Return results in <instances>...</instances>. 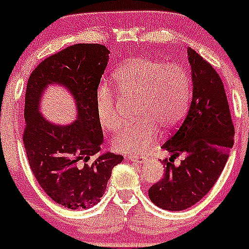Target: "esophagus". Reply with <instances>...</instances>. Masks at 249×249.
<instances>
[{"label": "esophagus", "instance_id": "obj_1", "mask_svg": "<svg viewBox=\"0 0 249 249\" xmlns=\"http://www.w3.org/2000/svg\"><path fill=\"white\" fill-rule=\"evenodd\" d=\"M127 159L136 162V163H142V162H145L147 160V156H145V155H129Z\"/></svg>", "mask_w": 249, "mask_h": 249}]
</instances>
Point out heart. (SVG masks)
Masks as SVG:
<instances>
[{
    "mask_svg": "<svg viewBox=\"0 0 249 249\" xmlns=\"http://www.w3.org/2000/svg\"><path fill=\"white\" fill-rule=\"evenodd\" d=\"M115 88L123 96H136L134 123L125 125L111 140L122 153L145 152L161 135V129L177 126L189 109L192 76L179 64H167L147 56L132 57L114 70ZM96 115L103 129L115 131L122 124L117 99L110 86L96 90Z\"/></svg>",
    "mask_w": 249,
    "mask_h": 249,
    "instance_id": "b5f03b06",
    "label": "heart"
}]
</instances>
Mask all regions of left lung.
Here are the masks:
<instances>
[{"label":"left lung","mask_w":249,"mask_h":249,"mask_svg":"<svg viewBox=\"0 0 249 249\" xmlns=\"http://www.w3.org/2000/svg\"><path fill=\"white\" fill-rule=\"evenodd\" d=\"M188 56L193 81L189 111L162 145L172 156L162 161V179L148 189L155 205L171 211L185 210L210 192L233 146L234 126L221 77L195 50L188 48ZM180 153L185 160L174 165Z\"/></svg>","instance_id":"1"}]
</instances>
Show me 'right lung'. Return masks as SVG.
<instances>
[{
  "label": "right lung",
  "mask_w": 249,
  "mask_h": 249,
  "mask_svg": "<svg viewBox=\"0 0 249 249\" xmlns=\"http://www.w3.org/2000/svg\"><path fill=\"white\" fill-rule=\"evenodd\" d=\"M108 59L104 45L75 44L46 57L28 80L23 143L30 169L55 203L73 210L101 200L111 169L124 159L107 152L90 161L103 143L96 90ZM51 83L64 85L75 98L79 115L70 125L53 124L38 111L42 92Z\"/></svg>",
  "instance_id": "obj_1"
}]
</instances>
